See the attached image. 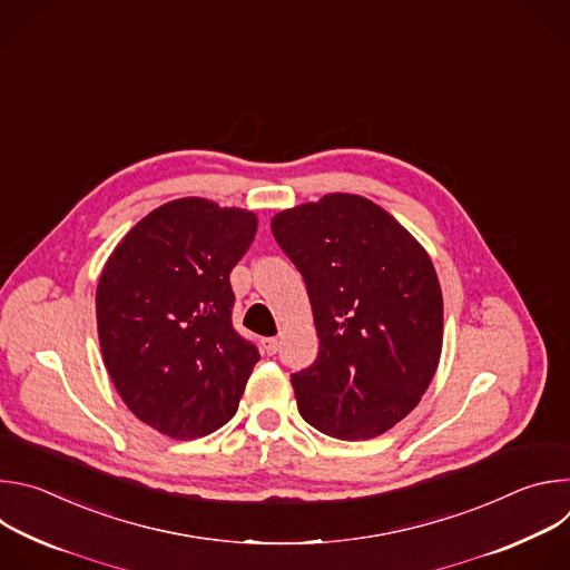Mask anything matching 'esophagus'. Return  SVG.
Instances as JSON below:
<instances>
[{
	"mask_svg": "<svg viewBox=\"0 0 570 570\" xmlns=\"http://www.w3.org/2000/svg\"><path fill=\"white\" fill-rule=\"evenodd\" d=\"M262 345H264V352H266L268 356L277 354V350H279V341H277V338H264Z\"/></svg>",
	"mask_w": 570,
	"mask_h": 570,
	"instance_id": "34e87169",
	"label": "esophagus"
}]
</instances>
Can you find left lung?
<instances>
[{
	"label": "left lung",
	"instance_id": "8db88e82",
	"mask_svg": "<svg viewBox=\"0 0 570 570\" xmlns=\"http://www.w3.org/2000/svg\"><path fill=\"white\" fill-rule=\"evenodd\" d=\"M275 240L304 277L320 338L291 383L320 433L370 440L420 403L442 354V291L431 257L385 209L330 194L279 212Z\"/></svg>",
	"mask_w": 570,
	"mask_h": 570
}]
</instances>
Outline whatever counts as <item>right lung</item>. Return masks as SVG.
Returning a JSON list of instances; mask_svg holds the SVG:
<instances>
[{
    "instance_id": "obj_1",
    "label": "right lung",
    "mask_w": 570,
    "mask_h": 570,
    "mask_svg": "<svg viewBox=\"0 0 570 570\" xmlns=\"http://www.w3.org/2000/svg\"><path fill=\"white\" fill-rule=\"evenodd\" d=\"M257 216L180 198L124 238L97 286L108 374L130 413L176 440L227 424L259 361L232 327L229 273L248 253Z\"/></svg>"
}]
</instances>
